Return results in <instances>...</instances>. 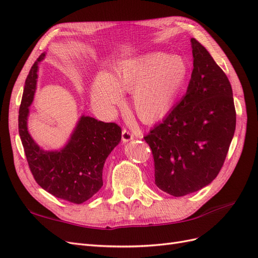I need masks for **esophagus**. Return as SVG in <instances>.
I'll return each mask as SVG.
<instances>
[{
    "label": "esophagus",
    "mask_w": 258,
    "mask_h": 258,
    "mask_svg": "<svg viewBox=\"0 0 258 258\" xmlns=\"http://www.w3.org/2000/svg\"><path fill=\"white\" fill-rule=\"evenodd\" d=\"M121 138H122V142H123V143H127L128 141H131V140L134 139V135H132L129 130L122 129Z\"/></svg>",
    "instance_id": "1"
}]
</instances>
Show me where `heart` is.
I'll use <instances>...</instances> for the list:
<instances>
[{
	"instance_id": "b5f03b06",
	"label": "heart",
	"mask_w": 258,
	"mask_h": 258,
	"mask_svg": "<svg viewBox=\"0 0 258 258\" xmlns=\"http://www.w3.org/2000/svg\"><path fill=\"white\" fill-rule=\"evenodd\" d=\"M186 76L182 58L154 52L122 61L112 76L100 74L92 84L91 97L100 106L111 108L121 102L123 90H135L137 115L145 122H154L172 107Z\"/></svg>"
}]
</instances>
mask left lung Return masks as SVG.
Here are the masks:
<instances>
[{"mask_svg":"<svg viewBox=\"0 0 258 258\" xmlns=\"http://www.w3.org/2000/svg\"><path fill=\"white\" fill-rule=\"evenodd\" d=\"M194 69L186 95L144 137L155 163V184L174 197L197 191L220 172L236 129L231 85L191 38Z\"/></svg>","mask_w":258,"mask_h":258,"instance_id":"8db88e82","label":"left lung"}]
</instances>
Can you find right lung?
<instances>
[{
  "instance_id": "right-lung-1",
  "label": "right lung",
  "mask_w": 258,
  "mask_h": 258,
  "mask_svg": "<svg viewBox=\"0 0 258 258\" xmlns=\"http://www.w3.org/2000/svg\"><path fill=\"white\" fill-rule=\"evenodd\" d=\"M44 58L45 52L26 80L18 117L19 136L36 183L54 197L81 205L102 187L104 162L120 142L121 129L115 122L83 115L60 151H44L38 146L28 131V116L36 90L38 63Z\"/></svg>"
}]
</instances>
